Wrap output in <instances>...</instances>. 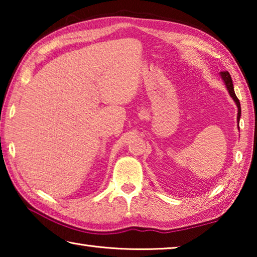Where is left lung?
Returning a JSON list of instances; mask_svg holds the SVG:
<instances>
[{"mask_svg": "<svg viewBox=\"0 0 257 257\" xmlns=\"http://www.w3.org/2000/svg\"><path fill=\"white\" fill-rule=\"evenodd\" d=\"M220 77L221 79L223 80L225 87H227V90L230 96L232 97L233 102L236 103V105L238 107V114H237V120L239 121L240 120V115H241V108H240V102H239V99L237 98L236 94H234V89H233V84H232V79H231V76H230V73L228 71H222L220 72Z\"/></svg>", "mask_w": 257, "mask_h": 257, "instance_id": "obj_1", "label": "left lung"}]
</instances>
